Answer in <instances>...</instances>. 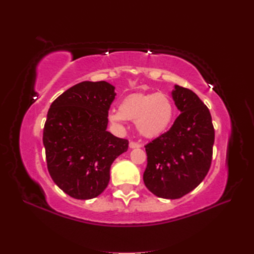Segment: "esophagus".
Instances as JSON below:
<instances>
[{
	"label": "esophagus",
	"mask_w": 254,
	"mask_h": 254,
	"mask_svg": "<svg viewBox=\"0 0 254 254\" xmlns=\"http://www.w3.org/2000/svg\"><path fill=\"white\" fill-rule=\"evenodd\" d=\"M140 144L139 143H136V142H133V141H131L129 143V147L130 148H139L140 147Z\"/></svg>",
	"instance_id": "obj_1"
}]
</instances>
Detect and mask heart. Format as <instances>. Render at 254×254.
<instances>
[{"label":"heart","mask_w":254,"mask_h":254,"mask_svg":"<svg viewBox=\"0 0 254 254\" xmlns=\"http://www.w3.org/2000/svg\"><path fill=\"white\" fill-rule=\"evenodd\" d=\"M174 117L171 98L161 93H135L123 99L120 109L109 111L108 120L114 125H123L126 120L135 122L137 131L145 137L164 132Z\"/></svg>","instance_id":"obj_1"}]
</instances>
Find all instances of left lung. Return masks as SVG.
<instances>
[{
	"mask_svg": "<svg viewBox=\"0 0 254 254\" xmlns=\"http://www.w3.org/2000/svg\"><path fill=\"white\" fill-rule=\"evenodd\" d=\"M175 105L181 112L168 131L147 145L143 180L153 195L178 199L196 189L210 170L214 127L211 113L193 91L175 86Z\"/></svg>",
	"mask_w": 254,
	"mask_h": 254,
	"instance_id": "8db88e82",
	"label": "left lung"
}]
</instances>
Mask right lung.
Masks as SVG:
<instances>
[{
	"instance_id": "right-lung-1",
	"label": "right lung",
	"mask_w": 254,
	"mask_h": 254,
	"mask_svg": "<svg viewBox=\"0 0 254 254\" xmlns=\"http://www.w3.org/2000/svg\"><path fill=\"white\" fill-rule=\"evenodd\" d=\"M114 89L107 81H82L49 109L43 129L48 170L58 188L75 199L101 195L113 161L128 149V140L107 131Z\"/></svg>"
}]
</instances>
